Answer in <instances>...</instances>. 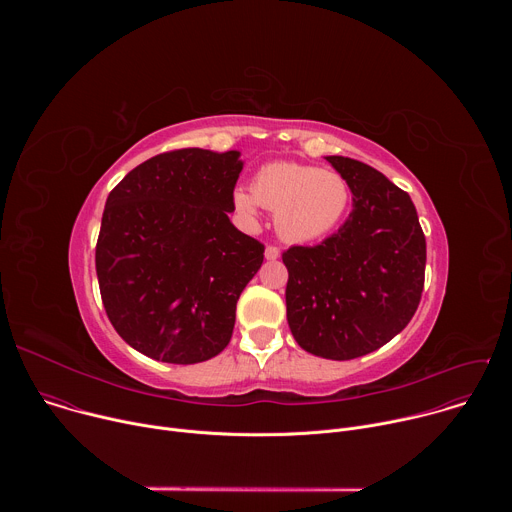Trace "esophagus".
Masks as SVG:
<instances>
[{
    "instance_id": "esophagus-1",
    "label": "esophagus",
    "mask_w": 512,
    "mask_h": 512,
    "mask_svg": "<svg viewBox=\"0 0 512 512\" xmlns=\"http://www.w3.org/2000/svg\"><path fill=\"white\" fill-rule=\"evenodd\" d=\"M265 259H267V261L279 259V249L273 247V245H267V247H265Z\"/></svg>"
}]
</instances>
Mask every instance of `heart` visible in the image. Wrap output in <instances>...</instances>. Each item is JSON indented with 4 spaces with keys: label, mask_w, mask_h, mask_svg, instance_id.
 <instances>
[{
    "label": "heart",
    "mask_w": 512,
    "mask_h": 512,
    "mask_svg": "<svg viewBox=\"0 0 512 512\" xmlns=\"http://www.w3.org/2000/svg\"><path fill=\"white\" fill-rule=\"evenodd\" d=\"M350 200L344 176L296 162L265 164L253 176L251 190H233V206L245 221H255L261 206L275 212V231L291 245L332 235L344 221Z\"/></svg>",
    "instance_id": "obj_1"
}]
</instances>
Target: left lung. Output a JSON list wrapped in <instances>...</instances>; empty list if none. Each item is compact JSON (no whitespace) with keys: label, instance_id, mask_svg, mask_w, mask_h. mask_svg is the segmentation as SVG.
I'll list each match as a JSON object with an SVG mask.
<instances>
[{"label":"left lung","instance_id":"left-lung-1","mask_svg":"<svg viewBox=\"0 0 512 512\" xmlns=\"http://www.w3.org/2000/svg\"><path fill=\"white\" fill-rule=\"evenodd\" d=\"M352 192V212L314 247L281 259L287 324L296 342L330 360L369 354L413 318L425 279V237L407 192L358 160L328 156Z\"/></svg>","mask_w":512,"mask_h":512}]
</instances>
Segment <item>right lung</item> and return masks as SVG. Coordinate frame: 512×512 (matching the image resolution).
<instances>
[{"instance_id":"add662e5","label":"right lung","mask_w":512,"mask_h":512,"mask_svg":"<svg viewBox=\"0 0 512 512\" xmlns=\"http://www.w3.org/2000/svg\"><path fill=\"white\" fill-rule=\"evenodd\" d=\"M237 150H176L133 168L109 194L95 251L105 312L137 352L194 364L223 352L237 300L265 247L229 218Z\"/></svg>"}]
</instances>
